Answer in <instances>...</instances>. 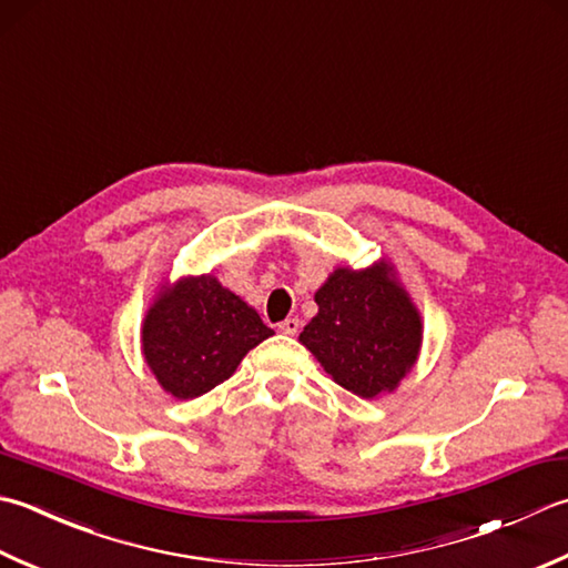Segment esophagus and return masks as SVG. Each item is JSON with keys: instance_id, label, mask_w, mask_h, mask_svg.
Masks as SVG:
<instances>
[{"instance_id": "34e87169", "label": "esophagus", "mask_w": 568, "mask_h": 568, "mask_svg": "<svg viewBox=\"0 0 568 568\" xmlns=\"http://www.w3.org/2000/svg\"><path fill=\"white\" fill-rule=\"evenodd\" d=\"M277 329H281L283 335H287V337H295L297 332H300V320L297 317H287V320L281 322V325H277Z\"/></svg>"}]
</instances>
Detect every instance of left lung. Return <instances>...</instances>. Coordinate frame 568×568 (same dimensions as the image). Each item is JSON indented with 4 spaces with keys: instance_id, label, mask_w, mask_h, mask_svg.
<instances>
[{
    "instance_id": "8db88e82",
    "label": "left lung",
    "mask_w": 568,
    "mask_h": 568,
    "mask_svg": "<svg viewBox=\"0 0 568 568\" xmlns=\"http://www.w3.org/2000/svg\"><path fill=\"white\" fill-rule=\"evenodd\" d=\"M320 313L300 342L347 392H394L420 349V317L388 268H337L315 293Z\"/></svg>"
}]
</instances>
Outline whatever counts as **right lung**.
<instances>
[{
  "label": "right lung",
  "instance_id": "add662e5",
  "mask_svg": "<svg viewBox=\"0 0 568 568\" xmlns=\"http://www.w3.org/2000/svg\"><path fill=\"white\" fill-rule=\"evenodd\" d=\"M273 335L216 277H189L150 307L142 352L164 392L196 398L226 382L248 349Z\"/></svg>",
  "mask_w": 568,
  "mask_h": 568
}]
</instances>
